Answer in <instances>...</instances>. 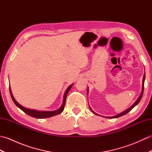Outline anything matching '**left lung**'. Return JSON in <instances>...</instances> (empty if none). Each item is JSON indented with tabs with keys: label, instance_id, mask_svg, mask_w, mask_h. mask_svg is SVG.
Listing matches in <instances>:
<instances>
[{
	"label": "left lung",
	"instance_id": "left-lung-1",
	"mask_svg": "<svg viewBox=\"0 0 152 152\" xmlns=\"http://www.w3.org/2000/svg\"><path fill=\"white\" fill-rule=\"evenodd\" d=\"M144 80H145V74H144V76H143V80H142V92H141V94H140V95L139 96V97L138 98V99L136 101H135V102L134 103V104L132 105L131 107H129V108L128 109H127L126 110H125L124 112H121V113H120V114H118V115H114V116H112V117H104V118H119V117H120V116H122V115H125L126 114H127V113H128L129 112V111H131L132 109H133L135 106L136 105H137L138 104V102H139L140 101V100H141V99H142V95H143V93H144ZM89 108H90V106H89ZM90 109H91V110L95 114H96V115H98L97 114H96L95 112H93V110H92V109L90 108Z\"/></svg>",
	"mask_w": 152,
	"mask_h": 152
}]
</instances>
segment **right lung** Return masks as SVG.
<instances>
[{
    "label": "right lung",
    "mask_w": 152,
    "mask_h": 152,
    "mask_svg": "<svg viewBox=\"0 0 152 152\" xmlns=\"http://www.w3.org/2000/svg\"><path fill=\"white\" fill-rule=\"evenodd\" d=\"M72 85L73 84H71L70 86H69V88L66 89L65 93H64L63 102L62 105H61V106L59 109L57 110H55V111H38V110H32V109H28L27 108H25V107H23V106H22L21 104H19V103L15 101V99H14V96H13V95H12L11 89L10 87H9V89H10V95H11V97L13 100V101H14L15 104L17 106L18 108H20L21 110L23 111L25 113H26V114H28V115L31 116V117L38 118V119H42V118H47L52 117V116L61 114V113L63 111L64 106H65V102H66V98L67 94H68V93H69V91H70V88H72Z\"/></svg>",
    "instance_id": "obj_1"
}]
</instances>
